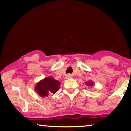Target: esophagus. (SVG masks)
I'll return each mask as SVG.
<instances>
[{
  "label": "esophagus",
  "instance_id": "34e87169",
  "mask_svg": "<svg viewBox=\"0 0 131 131\" xmlns=\"http://www.w3.org/2000/svg\"><path fill=\"white\" fill-rule=\"evenodd\" d=\"M70 78H71V74H68L66 75V79H69Z\"/></svg>",
  "mask_w": 131,
  "mask_h": 131
}]
</instances>
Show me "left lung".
<instances>
[{
  "label": "left lung",
  "mask_w": 131,
  "mask_h": 131,
  "mask_svg": "<svg viewBox=\"0 0 131 131\" xmlns=\"http://www.w3.org/2000/svg\"><path fill=\"white\" fill-rule=\"evenodd\" d=\"M93 83H94V82H93L92 81H91V80H90V81L86 82L85 83H86V85L91 86H92L93 85Z\"/></svg>",
  "instance_id": "obj_1"
}]
</instances>
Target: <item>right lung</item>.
Masks as SVG:
<instances>
[{
  "label": "right lung",
  "mask_w": 131,
  "mask_h": 131,
  "mask_svg": "<svg viewBox=\"0 0 131 131\" xmlns=\"http://www.w3.org/2000/svg\"><path fill=\"white\" fill-rule=\"evenodd\" d=\"M61 83L52 77L41 80L35 86V90L41 97H47L51 94H55L59 90Z\"/></svg>",
  "instance_id": "1"
}]
</instances>
